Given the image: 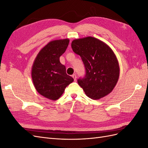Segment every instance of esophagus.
Segmentation results:
<instances>
[{
  "mask_svg": "<svg viewBox=\"0 0 148 148\" xmlns=\"http://www.w3.org/2000/svg\"><path fill=\"white\" fill-rule=\"evenodd\" d=\"M72 77H73V78L74 79V81H75V82L77 81V76H76L75 74L72 75Z\"/></svg>",
  "mask_w": 148,
  "mask_h": 148,
  "instance_id": "34e87169",
  "label": "esophagus"
}]
</instances>
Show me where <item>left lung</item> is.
I'll return each instance as SVG.
<instances>
[{
  "instance_id": "8db88e82",
  "label": "left lung",
  "mask_w": 148,
  "mask_h": 148,
  "mask_svg": "<svg viewBox=\"0 0 148 148\" xmlns=\"http://www.w3.org/2000/svg\"><path fill=\"white\" fill-rule=\"evenodd\" d=\"M71 48L81 57L86 76L78 83L86 95L97 100L112 92L120 75V66L114 51L107 44L91 36L75 39Z\"/></svg>"
}]
</instances>
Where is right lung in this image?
<instances>
[{
	"label": "right lung",
	"instance_id": "add662e5",
	"mask_svg": "<svg viewBox=\"0 0 148 148\" xmlns=\"http://www.w3.org/2000/svg\"><path fill=\"white\" fill-rule=\"evenodd\" d=\"M69 39L53 40L43 47L36 57L31 68V78L36 91L49 99L56 101L65 88L73 82L66 73L60 57L69 46Z\"/></svg>",
	"mask_w": 148,
	"mask_h": 148
}]
</instances>
